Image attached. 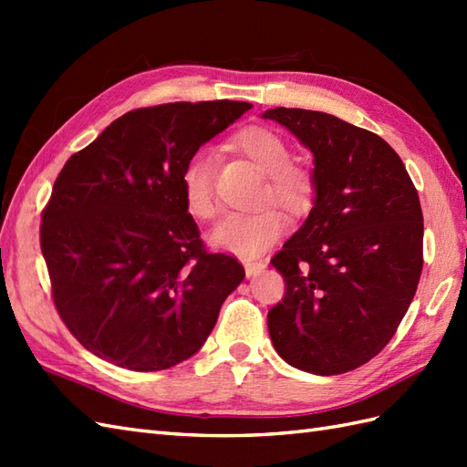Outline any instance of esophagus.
<instances>
[{
  "label": "esophagus",
  "instance_id": "obj_1",
  "mask_svg": "<svg viewBox=\"0 0 467 467\" xmlns=\"http://www.w3.org/2000/svg\"><path fill=\"white\" fill-rule=\"evenodd\" d=\"M266 269V263L265 261H244V271H246V276H256L259 273H263Z\"/></svg>",
  "mask_w": 467,
  "mask_h": 467
}]
</instances>
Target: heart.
Here are the masks:
<instances>
[{
  "instance_id": "1",
  "label": "heart",
  "mask_w": 467,
  "mask_h": 467,
  "mask_svg": "<svg viewBox=\"0 0 467 467\" xmlns=\"http://www.w3.org/2000/svg\"><path fill=\"white\" fill-rule=\"evenodd\" d=\"M234 146L266 174L263 201H276L286 211L299 213L309 204L313 194L311 174L291 162V148L283 138L263 126L244 128L234 136ZM182 194L186 211L196 221H211L216 216L214 196V154L196 150L182 168ZM285 228V216L273 204L253 213L228 214L218 223L208 241L216 249L234 253L244 259H254L279 239Z\"/></svg>"
}]
</instances>
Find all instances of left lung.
<instances>
[{"label": "left lung", "instance_id": "left-lung-1", "mask_svg": "<svg viewBox=\"0 0 467 467\" xmlns=\"http://www.w3.org/2000/svg\"><path fill=\"white\" fill-rule=\"evenodd\" d=\"M263 118L309 148L315 164L311 213L271 261L286 283L266 317L271 341L301 371H353L389 343L418 291V191L381 136L301 108Z\"/></svg>", "mask_w": 467, "mask_h": 467}]
</instances>
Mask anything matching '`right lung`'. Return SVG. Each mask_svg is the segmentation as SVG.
<instances>
[{
	"label": "right lung",
	"mask_w": 467,
	"mask_h": 467,
	"mask_svg": "<svg viewBox=\"0 0 467 467\" xmlns=\"http://www.w3.org/2000/svg\"><path fill=\"white\" fill-rule=\"evenodd\" d=\"M249 102H174L118 118L69 156L42 214L56 309L88 351L132 371L186 361L214 329L243 265L208 253L182 194L198 148Z\"/></svg>",
	"instance_id": "obj_1"
}]
</instances>
